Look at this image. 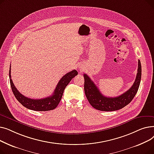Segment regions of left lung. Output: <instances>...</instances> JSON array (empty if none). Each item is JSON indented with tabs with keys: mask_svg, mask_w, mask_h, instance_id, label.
<instances>
[{
	"mask_svg": "<svg viewBox=\"0 0 154 154\" xmlns=\"http://www.w3.org/2000/svg\"><path fill=\"white\" fill-rule=\"evenodd\" d=\"M142 67L140 61L138 62V70L133 85L129 89L116 97H107L103 95L87 74H84V91L86 97L91 106L95 109L101 111H114L122 109L130 103L138 91L140 83Z\"/></svg>",
	"mask_w": 154,
	"mask_h": 154,
	"instance_id": "obj_1",
	"label": "left lung"
}]
</instances>
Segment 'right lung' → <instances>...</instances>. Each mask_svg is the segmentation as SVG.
<instances>
[{"mask_svg":"<svg viewBox=\"0 0 154 154\" xmlns=\"http://www.w3.org/2000/svg\"><path fill=\"white\" fill-rule=\"evenodd\" d=\"M78 74L76 70H73L65 75L59 80L57 85L53 94L47 97L40 99H32L21 94L15 87L11 75V66L9 70L10 83L13 94L17 100L25 107L35 111H48L55 109L59 105L64 91L72 79Z\"/></svg>","mask_w":154,"mask_h":154,"instance_id":"add662e5","label":"right lung"}]
</instances>
